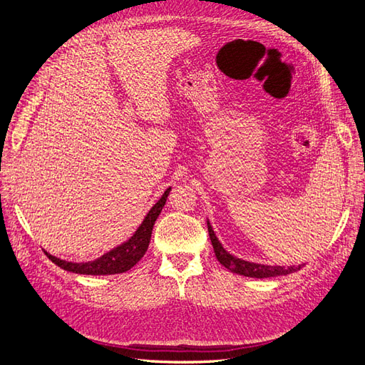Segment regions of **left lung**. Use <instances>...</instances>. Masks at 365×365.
Instances as JSON below:
<instances>
[{
  "label": "left lung",
  "mask_w": 365,
  "mask_h": 365,
  "mask_svg": "<svg viewBox=\"0 0 365 365\" xmlns=\"http://www.w3.org/2000/svg\"><path fill=\"white\" fill-rule=\"evenodd\" d=\"M207 227H208V235H210V239H212L213 250L217 260L222 263L225 268L231 269L236 274L245 275V277H254V279H267V277H277V275L292 274L302 268V264H298V267H269V264H260V263H252V262L237 259L235 256H231V254L227 252L224 247L220 245V242L217 240L210 222H207Z\"/></svg>",
  "instance_id": "left-lung-1"
}]
</instances>
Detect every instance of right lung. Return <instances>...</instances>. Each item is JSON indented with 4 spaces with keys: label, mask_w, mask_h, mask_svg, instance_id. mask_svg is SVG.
Masks as SVG:
<instances>
[{
    "label": "right lung",
    "mask_w": 365,
    "mask_h": 365,
    "mask_svg": "<svg viewBox=\"0 0 365 365\" xmlns=\"http://www.w3.org/2000/svg\"><path fill=\"white\" fill-rule=\"evenodd\" d=\"M169 192L170 189L165 190L164 195L160 197V201L149 210L148 216L145 217V220H143V224L138 227L134 236H132L128 242H125V244H121L120 247L103 254L102 257H98L93 262H86V263H73V262H65L54 257L46 251L47 257L53 263H56L59 268L70 272H76V274L109 275V274L126 272L128 269L134 267V264L145 256V252L148 251L153 224H155L157 217L161 213L165 200H168L169 196Z\"/></svg>",
    "instance_id": "add662e5"
}]
</instances>
